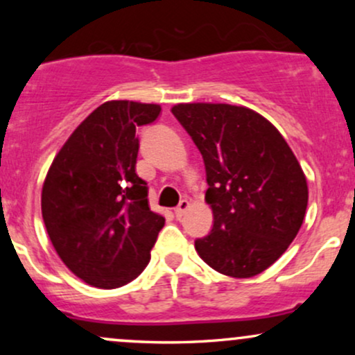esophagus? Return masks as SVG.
Instances as JSON below:
<instances>
[{"instance_id": "esophagus-1", "label": "esophagus", "mask_w": 355, "mask_h": 355, "mask_svg": "<svg viewBox=\"0 0 355 355\" xmlns=\"http://www.w3.org/2000/svg\"><path fill=\"white\" fill-rule=\"evenodd\" d=\"M190 207V203H189V200H180V203H178L177 207H175V217L177 218H182L183 217V214H185L187 211V209H189Z\"/></svg>"}]
</instances>
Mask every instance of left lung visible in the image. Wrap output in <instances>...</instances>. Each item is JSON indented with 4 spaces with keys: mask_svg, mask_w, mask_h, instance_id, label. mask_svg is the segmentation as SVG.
<instances>
[{
    "mask_svg": "<svg viewBox=\"0 0 355 355\" xmlns=\"http://www.w3.org/2000/svg\"><path fill=\"white\" fill-rule=\"evenodd\" d=\"M172 113L200 150L210 234L195 240L203 262L247 279L287 250L304 222L309 190L291 146L254 110L225 103H180Z\"/></svg>",
    "mask_w": 355,
    "mask_h": 355,
    "instance_id": "8db88e82",
    "label": "left lung"
}]
</instances>
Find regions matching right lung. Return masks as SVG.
Returning a JSON list of instances; mask_svg holds the SVG:
<instances>
[{"label": "right lung", "instance_id": "1", "mask_svg": "<svg viewBox=\"0 0 355 355\" xmlns=\"http://www.w3.org/2000/svg\"><path fill=\"white\" fill-rule=\"evenodd\" d=\"M158 105L113 100L81 121L55 157L42 191V214L56 254L76 277L100 288L132 282L150 262L165 218L150 210L135 172L138 126Z\"/></svg>", "mask_w": 355, "mask_h": 355}]
</instances>
